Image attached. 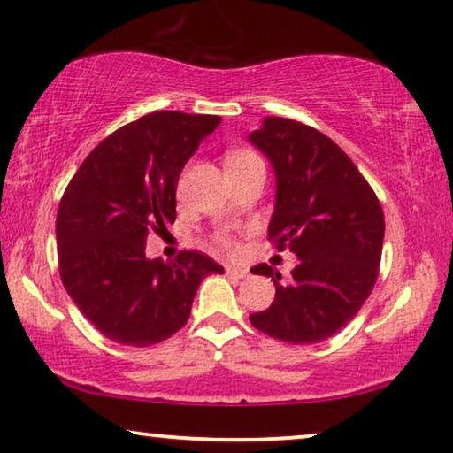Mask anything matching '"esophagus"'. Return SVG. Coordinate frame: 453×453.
Instances as JSON below:
<instances>
[{
  "instance_id": "obj_1",
  "label": "esophagus",
  "mask_w": 453,
  "mask_h": 453,
  "mask_svg": "<svg viewBox=\"0 0 453 453\" xmlns=\"http://www.w3.org/2000/svg\"><path fill=\"white\" fill-rule=\"evenodd\" d=\"M226 276H231V278H245L247 276V270L245 268H239V265H226Z\"/></svg>"
}]
</instances>
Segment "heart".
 Segmentation results:
<instances>
[{"mask_svg":"<svg viewBox=\"0 0 453 453\" xmlns=\"http://www.w3.org/2000/svg\"><path fill=\"white\" fill-rule=\"evenodd\" d=\"M256 157V154H251V152H245V150H237V152H231L228 154V158H226V163H233V160H243V158H253ZM222 243H225V247H228V250H233V243L228 239H225L222 241Z\"/></svg>","mask_w":453,"mask_h":453,"instance_id":"1","label":"heart"}]
</instances>
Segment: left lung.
Here are the masks:
<instances>
[{"instance_id": "left-lung-1", "label": "left lung", "mask_w": 453, "mask_h": 453, "mask_svg": "<svg viewBox=\"0 0 453 453\" xmlns=\"http://www.w3.org/2000/svg\"><path fill=\"white\" fill-rule=\"evenodd\" d=\"M247 140L276 175L268 237L299 259L288 284L268 264L251 268L272 278L276 296L250 321L282 342H321L355 318L375 287L386 231L380 200L355 163L318 129L264 117Z\"/></svg>"}]
</instances>
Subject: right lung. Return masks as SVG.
Returning a JSON list of instances; mask_svg holds the SVG:
<instances>
[{
	"label": "right lung",
	"instance_id": "right-lung-1",
	"mask_svg": "<svg viewBox=\"0 0 453 453\" xmlns=\"http://www.w3.org/2000/svg\"><path fill=\"white\" fill-rule=\"evenodd\" d=\"M219 115L157 111L103 140L67 185L58 210L61 282L109 340L163 342L188 324L197 287L225 268L197 251L146 257V237L177 216L183 166L219 127Z\"/></svg>",
	"mask_w": 453,
	"mask_h": 453
}]
</instances>
